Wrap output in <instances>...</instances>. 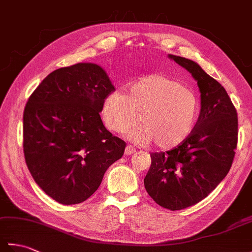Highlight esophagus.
I'll return each instance as SVG.
<instances>
[{
    "label": "esophagus",
    "instance_id": "esophagus-1",
    "mask_svg": "<svg viewBox=\"0 0 252 252\" xmlns=\"http://www.w3.org/2000/svg\"><path fill=\"white\" fill-rule=\"evenodd\" d=\"M134 153H135V148L133 147V146L127 145V146L126 147V151H125V154H126V155H132V154H134Z\"/></svg>",
    "mask_w": 252,
    "mask_h": 252
}]
</instances>
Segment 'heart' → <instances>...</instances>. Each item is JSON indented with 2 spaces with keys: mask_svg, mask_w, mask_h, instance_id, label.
<instances>
[{
  "mask_svg": "<svg viewBox=\"0 0 252 252\" xmlns=\"http://www.w3.org/2000/svg\"><path fill=\"white\" fill-rule=\"evenodd\" d=\"M200 114V101L187 85L164 74H151L133 83L127 94L120 91L106 96L101 119L108 130L130 132L141 145L155 142L159 148H172L183 143L194 130Z\"/></svg>",
  "mask_w": 252,
  "mask_h": 252,
  "instance_id": "1",
  "label": "heart"
}]
</instances>
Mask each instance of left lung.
I'll use <instances>...</instances> for the list:
<instances>
[{
	"label": "left lung",
	"instance_id": "obj_1",
	"mask_svg": "<svg viewBox=\"0 0 252 252\" xmlns=\"http://www.w3.org/2000/svg\"><path fill=\"white\" fill-rule=\"evenodd\" d=\"M197 80L201 109L190 135L165 153L151 155L144 185L159 206L182 210L201 201L225 178L238 141V118L225 89L187 58L169 55Z\"/></svg>",
	"mask_w": 252,
	"mask_h": 252
}]
</instances>
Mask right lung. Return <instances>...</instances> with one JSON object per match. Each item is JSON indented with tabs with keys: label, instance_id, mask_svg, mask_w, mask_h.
<instances>
[{
	"label": "right lung",
	"instance_id": "obj_1",
	"mask_svg": "<svg viewBox=\"0 0 252 252\" xmlns=\"http://www.w3.org/2000/svg\"><path fill=\"white\" fill-rule=\"evenodd\" d=\"M115 88L95 63L56 69L30 95L24 110L23 146L32 178L63 205L97 190L126 142L106 129L99 112Z\"/></svg>",
	"mask_w": 252,
	"mask_h": 252
}]
</instances>
